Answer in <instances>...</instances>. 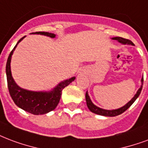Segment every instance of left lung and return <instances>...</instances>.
I'll return each instance as SVG.
<instances>
[{
	"instance_id": "1",
	"label": "left lung",
	"mask_w": 148,
	"mask_h": 148,
	"mask_svg": "<svg viewBox=\"0 0 148 148\" xmlns=\"http://www.w3.org/2000/svg\"><path fill=\"white\" fill-rule=\"evenodd\" d=\"M113 39L114 40H117L118 41H119L120 43L121 44H130V45H133L131 40H130L129 39H125V38H120V37H116V38H114ZM141 82H142V85H143V82H144V77L142 78L141 80ZM141 85V87L140 88L138 91H137V92L136 94L134 97L132 98L131 100H130L127 104H125L124 107H122L121 108H119V109H116V110H103V109H101V108H98V107H96L95 105L92 103L91 101L90 98H89V96H88V93L86 92L85 93V99H86V103H87V106H88V109L92 112V113H95L96 114H99V115H103V116H108V117H113V116H117L119 115V114H121L123 112H125V110L128 109V108H130V106L135 102V100L137 99V97L140 96V94L141 92V90H142V86Z\"/></svg>"
}]
</instances>
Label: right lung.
Listing matches in <instances>:
<instances>
[{
    "label": "right lung",
    "mask_w": 148,
    "mask_h": 148,
    "mask_svg": "<svg viewBox=\"0 0 148 148\" xmlns=\"http://www.w3.org/2000/svg\"><path fill=\"white\" fill-rule=\"evenodd\" d=\"M32 34H43L49 36L50 38H55L56 35L54 34L49 32H35ZM22 38L18 40L16 45L14 47L13 50L16 49L18 42H20L23 38ZM13 50L10 52L8 58L7 63H6V75H7L8 88L9 91L10 96L13 99L14 103L18 108H22L23 110H26L33 114H44L51 110H53L57 107L58 103L61 98L62 91L65 87L71 83L75 77H71L70 79L66 80L63 82L59 84L57 87L54 88V90L50 92H32L28 91L23 88H21L16 85V82L12 76L11 68H10V63H11V57L13 53Z\"/></svg>",
    "instance_id": "add662e5"
}]
</instances>
